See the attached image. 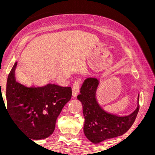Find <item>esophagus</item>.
<instances>
[{
    "instance_id": "obj_1",
    "label": "esophagus",
    "mask_w": 155,
    "mask_h": 155,
    "mask_svg": "<svg viewBox=\"0 0 155 155\" xmlns=\"http://www.w3.org/2000/svg\"><path fill=\"white\" fill-rule=\"evenodd\" d=\"M79 90H80V81L79 80H76V81H74V83L73 84V87H72V95L74 97L77 96V95L79 92Z\"/></svg>"
}]
</instances>
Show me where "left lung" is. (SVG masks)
<instances>
[{
    "label": "left lung",
    "instance_id": "obj_1",
    "mask_svg": "<svg viewBox=\"0 0 155 155\" xmlns=\"http://www.w3.org/2000/svg\"><path fill=\"white\" fill-rule=\"evenodd\" d=\"M99 84L95 78L84 80L80 95L77 96L83 107L84 117V133L90 141L100 143L106 139L123 135L130 128L139 111V95L137 108L125 117H119L105 111L96 100V90Z\"/></svg>",
    "mask_w": 155,
    "mask_h": 155
}]
</instances>
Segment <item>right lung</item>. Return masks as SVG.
<instances>
[{
  "instance_id": "right-lung-1",
  "label": "right lung",
  "mask_w": 155,
  "mask_h": 155,
  "mask_svg": "<svg viewBox=\"0 0 155 155\" xmlns=\"http://www.w3.org/2000/svg\"><path fill=\"white\" fill-rule=\"evenodd\" d=\"M17 63L7 79L6 109L23 133L31 139H44L54 132L57 118L71 98V87L51 84L27 87L16 81Z\"/></svg>"
}]
</instances>
